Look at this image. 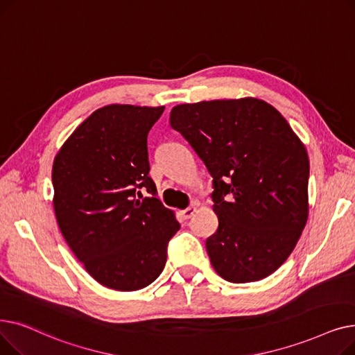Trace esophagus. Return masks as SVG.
<instances>
[{
    "mask_svg": "<svg viewBox=\"0 0 355 355\" xmlns=\"http://www.w3.org/2000/svg\"><path fill=\"white\" fill-rule=\"evenodd\" d=\"M196 212V207L195 205H191L189 208H187V209H183L180 214H182V216H183V219H189V218H192V215Z\"/></svg>",
    "mask_w": 355,
    "mask_h": 355,
    "instance_id": "esophagus-1",
    "label": "esophagus"
}]
</instances>
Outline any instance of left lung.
<instances>
[{"label":"left lung","instance_id":"left-lung-1","mask_svg":"<svg viewBox=\"0 0 355 355\" xmlns=\"http://www.w3.org/2000/svg\"><path fill=\"white\" fill-rule=\"evenodd\" d=\"M171 125L212 176L218 230L207 239L215 272L257 282L288 260L308 221L309 159L283 115L257 98L173 107Z\"/></svg>","mask_w":355,"mask_h":355}]
</instances>
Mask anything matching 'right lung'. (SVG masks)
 I'll return each mask as SVG.
<instances>
[{"label":"right lung","mask_w":355,"mask_h":355,"mask_svg":"<svg viewBox=\"0 0 355 355\" xmlns=\"http://www.w3.org/2000/svg\"><path fill=\"white\" fill-rule=\"evenodd\" d=\"M164 107L112 104L94 111L53 162V208L60 232L105 288L131 292L163 272L179 231L148 176L147 136ZM151 197L143 198L141 189Z\"/></svg>","instance_id":"add662e5"}]
</instances>
